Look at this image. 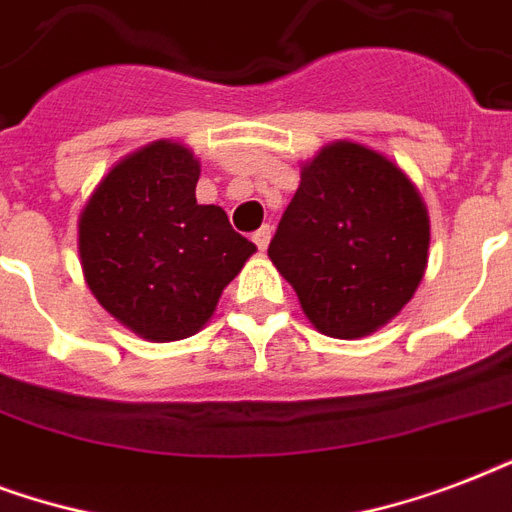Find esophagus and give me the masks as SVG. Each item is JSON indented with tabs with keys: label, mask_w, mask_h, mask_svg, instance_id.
<instances>
[{
	"label": "esophagus",
	"mask_w": 512,
	"mask_h": 512,
	"mask_svg": "<svg viewBox=\"0 0 512 512\" xmlns=\"http://www.w3.org/2000/svg\"><path fill=\"white\" fill-rule=\"evenodd\" d=\"M271 233H273L271 225H263V228H257V231L252 233V241H255L260 252H265V249H268V244H271Z\"/></svg>",
	"instance_id": "esophagus-1"
}]
</instances>
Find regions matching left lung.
I'll return each instance as SVG.
<instances>
[{
    "label": "left lung",
    "mask_w": 512,
    "mask_h": 512,
    "mask_svg": "<svg viewBox=\"0 0 512 512\" xmlns=\"http://www.w3.org/2000/svg\"><path fill=\"white\" fill-rule=\"evenodd\" d=\"M417 185L380 151L337 140L300 167L268 257L321 335L356 340L396 319L428 268Z\"/></svg>",
    "instance_id": "obj_1"
}]
</instances>
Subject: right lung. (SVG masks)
I'll list each match as a JSON object with an SVG mask.
<instances>
[{"label": "right lung", "instance_id": "add662e5", "mask_svg": "<svg viewBox=\"0 0 512 512\" xmlns=\"http://www.w3.org/2000/svg\"><path fill=\"white\" fill-rule=\"evenodd\" d=\"M191 148L156 140L116 162L79 215L87 287L122 327L151 342L204 329L257 247L215 204L196 201Z\"/></svg>", "mask_w": 512, "mask_h": 512}]
</instances>
